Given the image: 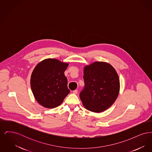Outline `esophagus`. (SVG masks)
<instances>
[{
    "instance_id": "1",
    "label": "esophagus",
    "mask_w": 152,
    "mask_h": 152,
    "mask_svg": "<svg viewBox=\"0 0 152 152\" xmlns=\"http://www.w3.org/2000/svg\"><path fill=\"white\" fill-rule=\"evenodd\" d=\"M77 89H75V90H74V91H73V94H77Z\"/></svg>"
}]
</instances>
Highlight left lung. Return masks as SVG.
I'll list each match as a JSON object with an SVG mask.
<instances>
[{"label": "left lung", "instance_id": "8db88e82", "mask_svg": "<svg viewBox=\"0 0 152 152\" xmlns=\"http://www.w3.org/2000/svg\"><path fill=\"white\" fill-rule=\"evenodd\" d=\"M85 87L80 94L87 110L102 112L116 101L120 92V80L116 69L110 64L95 61L84 68Z\"/></svg>", "mask_w": 152, "mask_h": 152}]
</instances>
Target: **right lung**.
<instances>
[{"mask_svg": "<svg viewBox=\"0 0 152 152\" xmlns=\"http://www.w3.org/2000/svg\"><path fill=\"white\" fill-rule=\"evenodd\" d=\"M68 65L56 58H47L35 67L31 76V87L36 101L44 107H57L69 94L64 75Z\"/></svg>", "mask_w": 152, "mask_h": 152, "instance_id": "right-lung-1", "label": "right lung"}]
</instances>
